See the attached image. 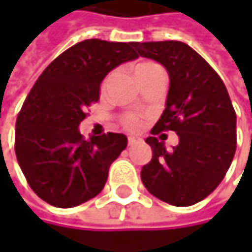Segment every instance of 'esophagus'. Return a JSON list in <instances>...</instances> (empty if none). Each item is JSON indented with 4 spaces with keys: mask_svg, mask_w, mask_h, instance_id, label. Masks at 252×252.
I'll use <instances>...</instances> for the list:
<instances>
[{
    "mask_svg": "<svg viewBox=\"0 0 252 252\" xmlns=\"http://www.w3.org/2000/svg\"><path fill=\"white\" fill-rule=\"evenodd\" d=\"M138 143H141V138L140 137H134V135L128 137V144L129 146H134V144H138Z\"/></svg>",
    "mask_w": 252,
    "mask_h": 252,
    "instance_id": "esophagus-1",
    "label": "esophagus"
}]
</instances>
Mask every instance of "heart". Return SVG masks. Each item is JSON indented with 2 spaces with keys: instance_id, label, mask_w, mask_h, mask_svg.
<instances>
[{
  "instance_id": "1",
  "label": "heart",
  "mask_w": 252,
  "mask_h": 252,
  "mask_svg": "<svg viewBox=\"0 0 252 252\" xmlns=\"http://www.w3.org/2000/svg\"><path fill=\"white\" fill-rule=\"evenodd\" d=\"M156 70H162L156 63H152V61H143V63L137 64V67H135V74H137V77H141V76H144V74L153 73V71H156ZM105 86H106V81H105ZM124 126H126V128H129V129H138V128L141 126V121H140L137 117L129 115V117H126V120H124Z\"/></svg>"
}]
</instances>
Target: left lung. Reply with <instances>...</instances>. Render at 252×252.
<instances>
[{
	"mask_svg": "<svg viewBox=\"0 0 252 252\" xmlns=\"http://www.w3.org/2000/svg\"><path fill=\"white\" fill-rule=\"evenodd\" d=\"M143 58L162 64L169 76L165 111L152 132L172 129L179 143L147 137L152 160L141 181L156 198L187 207L212 194L226 175L236 150V114L218 73L191 46L178 40L134 42Z\"/></svg>",
	"mask_w": 252,
	"mask_h": 252,
	"instance_id": "left-lung-1",
	"label": "left lung"
}]
</instances>
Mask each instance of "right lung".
Here are the masks:
<instances>
[{
    "mask_svg": "<svg viewBox=\"0 0 252 252\" xmlns=\"http://www.w3.org/2000/svg\"><path fill=\"white\" fill-rule=\"evenodd\" d=\"M132 46L83 40L54 60L27 94L16 123V156L30 188L51 206L70 209L96 197L126 147L124 134L84 140L78 126L99 100L103 78L138 58Z\"/></svg>",
    "mask_w": 252,
    "mask_h": 252,
    "instance_id": "1",
    "label": "right lung"
}]
</instances>
